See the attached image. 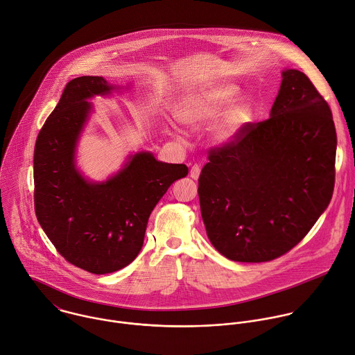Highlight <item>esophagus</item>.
Wrapping results in <instances>:
<instances>
[{
  "mask_svg": "<svg viewBox=\"0 0 355 355\" xmlns=\"http://www.w3.org/2000/svg\"><path fill=\"white\" fill-rule=\"evenodd\" d=\"M199 174H200V167H199L198 164L192 166V167H191V170H189V175H191V178L198 180V178H199Z\"/></svg>",
  "mask_w": 355,
  "mask_h": 355,
  "instance_id": "obj_1",
  "label": "esophagus"
}]
</instances>
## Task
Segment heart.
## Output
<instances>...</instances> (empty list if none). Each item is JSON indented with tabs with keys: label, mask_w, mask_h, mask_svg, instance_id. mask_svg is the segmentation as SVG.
I'll list each match as a JSON object with an SVG mask.
<instances>
[{
	"label": "heart",
	"mask_w": 355,
	"mask_h": 355,
	"mask_svg": "<svg viewBox=\"0 0 355 355\" xmlns=\"http://www.w3.org/2000/svg\"><path fill=\"white\" fill-rule=\"evenodd\" d=\"M237 93L239 87L231 83L207 85L195 92L193 94H191L189 97H187L181 103V105L177 110L178 121L192 130L206 127L217 120L223 114L226 105L234 99ZM250 103L245 98L234 100L224 112L223 120L220 121L216 130L217 139L220 142L231 139L250 120Z\"/></svg>",
	"instance_id": "heart-1"
}]
</instances>
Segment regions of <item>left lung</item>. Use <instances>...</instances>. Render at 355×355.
I'll return each instance as SVG.
<instances>
[{"label": "left lung", "mask_w": 355, "mask_h": 355, "mask_svg": "<svg viewBox=\"0 0 355 355\" xmlns=\"http://www.w3.org/2000/svg\"><path fill=\"white\" fill-rule=\"evenodd\" d=\"M336 146L326 100L304 72L283 71L270 118L209 150L198 193L211 245L250 263L293 250L331 199Z\"/></svg>", "instance_id": "8db88e82"}]
</instances>
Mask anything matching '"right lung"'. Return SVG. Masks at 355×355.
Instances as JSON below:
<instances>
[{
    "label": "right lung",
    "mask_w": 355,
    "mask_h": 355,
    "mask_svg": "<svg viewBox=\"0 0 355 355\" xmlns=\"http://www.w3.org/2000/svg\"><path fill=\"white\" fill-rule=\"evenodd\" d=\"M112 86L101 76L69 80L39 132L35 156V210L49 240L71 265L93 275L130 265L144 245L149 216L185 164L157 162L149 152L130 157L105 182L86 181L75 146L92 110L87 98Z\"/></svg>",
    "instance_id": "1"
}]
</instances>
